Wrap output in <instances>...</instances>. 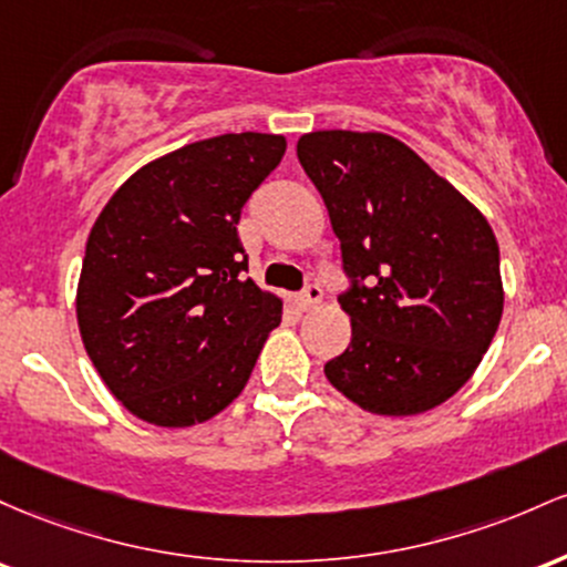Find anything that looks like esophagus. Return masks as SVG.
<instances>
[{"label": "esophagus", "instance_id": "obj_1", "mask_svg": "<svg viewBox=\"0 0 567 567\" xmlns=\"http://www.w3.org/2000/svg\"><path fill=\"white\" fill-rule=\"evenodd\" d=\"M321 300H323V291H321V286L310 284L308 289H305L302 295L297 297V305H300V310H302V313H308V310L318 308V305H321Z\"/></svg>", "mask_w": 567, "mask_h": 567}]
</instances>
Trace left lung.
Returning a JSON list of instances; mask_svg holds the SVG:
<instances>
[{
    "label": "left lung",
    "instance_id": "8db88e82",
    "mask_svg": "<svg viewBox=\"0 0 567 567\" xmlns=\"http://www.w3.org/2000/svg\"><path fill=\"white\" fill-rule=\"evenodd\" d=\"M353 289L351 346L327 380L372 415H421L468 383L504 313L498 240L466 195L399 138L313 131L297 142Z\"/></svg>",
    "mask_w": 567,
    "mask_h": 567
}]
</instances>
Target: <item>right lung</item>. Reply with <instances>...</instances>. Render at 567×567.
Here are the masks:
<instances>
[{
	"instance_id": "right-lung-1",
	"label": "right lung",
	"mask_w": 567,
	"mask_h": 567,
	"mask_svg": "<svg viewBox=\"0 0 567 567\" xmlns=\"http://www.w3.org/2000/svg\"><path fill=\"white\" fill-rule=\"evenodd\" d=\"M278 133H225L142 165L87 235L78 327L104 385L163 429L212 421L240 396L284 302L238 238L244 203L281 163Z\"/></svg>"
}]
</instances>
